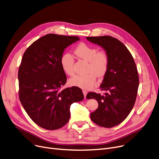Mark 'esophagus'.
I'll return each instance as SVG.
<instances>
[{
    "mask_svg": "<svg viewBox=\"0 0 159 159\" xmlns=\"http://www.w3.org/2000/svg\"><path fill=\"white\" fill-rule=\"evenodd\" d=\"M82 92H83V94H84V98H86V95H87V91L85 90V89H83L82 90Z\"/></svg>",
    "mask_w": 159,
    "mask_h": 159,
    "instance_id": "esophagus-1",
    "label": "esophagus"
}]
</instances>
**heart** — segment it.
I'll return each mask as SVG.
<instances>
[{"instance_id": "heart-1", "label": "heart", "mask_w": 159, "mask_h": 159, "mask_svg": "<svg viewBox=\"0 0 159 159\" xmlns=\"http://www.w3.org/2000/svg\"><path fill=\"white\" fill-rule=\"evenodd\" d=\"M75 53L80 59L88 62V75H76L70 80L72 86L83 89H90L96 82V75L102 77L106 73L109 60L104 52H98L97 48L85 43L79 44L75 49ZM61 64L63 71L70 76H73L74 71V58L69 53L63 54L61 58Z\"/></svg>"}]
</instances>
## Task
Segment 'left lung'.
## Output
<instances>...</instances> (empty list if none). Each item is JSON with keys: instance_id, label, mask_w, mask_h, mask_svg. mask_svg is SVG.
<instances>
[{"instance_id": "obj_1", "label": "left lung", "mask_w": 159, "mask_h": 159, "mask_svg": "<svg viewBox=\"0 0 159 159\" xmlns=\"http://www.w3.org/2000/svg\"><path fill=\"white\" fill-rule=\"evenodd\" d=\"M91 43L101 46L108 57V66L100 88L104 95L89 92L86 98L97 100V109L91 120L100 126L112 128L126 119L135 104L139 84L134 59L120 40L110 36L89 37Z\"/></svg>"}]
</instances>
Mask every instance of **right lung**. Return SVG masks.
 Segmentation results:
<instances>
[{"label": "right lung", "mask_w": 159, "mask_h": 159, "mask_svg": "<svg viewBox=\"0 0 159 159\" xmlns=\"http://www.w3.org/2000/svg\"><path fill=\"white\" fill-rule=\"evenodd\" d=\"M79 40L50 33L35 41L23 55L18 73L19 98L31 119L44 129L63 127L70 119L71 105L84 98L76 86L60 91L67 80L61 58L66 48Z\"/></svg>", "instance_id": "obj_1"}]
</instances>
